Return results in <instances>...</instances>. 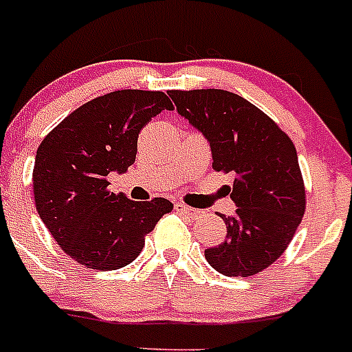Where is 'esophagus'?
I'll return each mask as SVG.
<instances>
[{
    "label": "esophagus",
    "mask_w": 352,
    "mask_h": 352,
    "mask_svg": "<svg viewBox=\"0 0 352 352\" xmlns=\"http://www.w3.org/2000/svg\"><path fill=\"white\" fill-rule=\"evenodd\" d=\"M174 209H176V211H178V212H182V214H185V216H188V218H192V220H197V218H201V216H202V211H199V209L190 208V206L182 204V202H176V204H174Z\"/></svg>",
    "instance_id": "34e87169"
}]
</instances>
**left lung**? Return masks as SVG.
<instances>
[{"label":"left lung","mask_w":352,"mask_h":352,"mask_svg":"<svg viewBox=\"0 0 352 352\" xmlns=\"http://www.w3.org/2000/svg\"><path fill=\"white\" fill-rule=\"evenodd\" d=\"M182 117L204 134L212 169L234 174V216L227 237L204 251L223 276L262 272L285 253L305 211V186L295 144L262 109L220 89L169 90Z\"/></svg>","instance_id":"left-lung-1"}]
</instances>
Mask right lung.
I'll use <instances>...</instances> for the list:
<instances>
[{
    "label": "right lung",
    "instance_id": "right-lung-1",
    "mask_svg": "<svg viewBox=\"0 0 352 352\" xmlns=\"http://www.w3.org/2000/svg\"><path fill=\"white\" fill-rule=\"evenodd\" d=\"M173 102L159 90H115L85 102L48 132L33 169L36 211L60 250L87 269L115 270L138 258L167 199L131 201L108 174L134 164L141 129Z\"/></svg>",
    "mask_w": 352,
    "mask_h": 352
}]
</instances>
